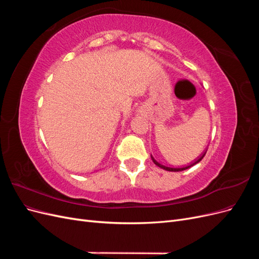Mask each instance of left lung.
<instances>
[{"mask_svg": "<svg viewBox=\"0 0 259 259\" xmlns=\"http://www.w3.org/2000/svg\"><path fill=\"white\" fill-rule=\"evenodd\" d=\"M205 153H206V151H205L204 153H202V155H200V158H199L198 160H195L194 162H192L191 164H189V165H187V166H183V167H168V166L163 165V164L159 163L158 161H155L152 155H151V159H152V161H153V163L155 164V165H158L159 167H161V168H163V169L168 170V171H182V170H185V169H187V168H189V167H191V166L195 165V164H197V163H199V162H200V161H201L203 158H204Z\"/></svg>", "mask_w": 259, "mask_h": 259, "instance_id": "left-lung-1", "label": "left lung"}]
</instances>
